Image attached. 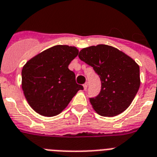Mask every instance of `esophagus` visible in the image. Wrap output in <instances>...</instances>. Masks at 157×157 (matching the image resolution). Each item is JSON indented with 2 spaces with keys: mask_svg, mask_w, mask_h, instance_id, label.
<instances>
[{
  "mask_svg": "<svg viewBox=\"0 0 157 157\" xmlns=\"http://www.w3.org/2000/svg\"><path fill=\"white\" fill-rule=\"evenodd\" d=\"M83 87H84V90H87V87H88L87 83H85V84H84V85H83Z\"/></svg>",
  "mask_w": 157,
  "mask_h": 157,
  "instance_id": "1",
  "label": "esophagus"
}]
</instances>
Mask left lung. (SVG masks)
I'll list each match as a JSON object with an SVG mask.
<instances>
[{
    "label": "left lung",
    "mask_w": 157,
    "mask_h": 157,
    "mask_svg": "<svg viewBox=\"0 0 157 157\" xmlns=\"http://www.w3.org/2000/svg\"><path fill=\"white\" fill-rule=\"evenodd\" d=\"M78 56L94 67L101 81L98 96L90 98L94 110L105 117L125 111L140 85V66L136 61L122 51L105 44L83 48Z\"/></svg>",
    "instance_id": "obj_1"
}]
</instances>
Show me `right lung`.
<instances>
[{"label": "right lung", "mask_w": 157, "mask_h": 157, "mask_svg": "<svg viewBox=\"0 0 157 157\" xmlns=\"http://www.w3.org/2000/svg\"><path fill=\"white\" fill-rule=\"evenodd\" d=\"M76 47L56 45L29 59L21 70V89L28 104L45 117L60 114L82 85L68 65L78 55Z\"/></svg>", "instance_id": "add662e5"}]
</instances>
